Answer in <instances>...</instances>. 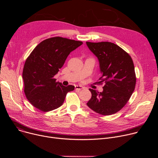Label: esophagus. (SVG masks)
I'll return each instance as SVG.
<instances>
[{
	"label": "esophagus",
	"mask_w": 158,
	"mask_h": 158,
	"mask_svg": "<svg viewBox=\"0 0 158 158\" xmlns=\"http://www.w3.org/2000/svg\"><path fill=\"white\" fill-rule=\"evenodd\" d=\"M75 88H76V89H78V90H81V89H84V87H82V86H81V85H76Z\"/></svg>",
	"instance_id": "1"
}]
</instances>
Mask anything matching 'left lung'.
Here are the masks:
<instances>
[{
	"instance_id": "obj_1",
	"label": "left lung",
	"mask_w": 158,
	"mask_h": 158,
	"mask_svg": "<svg viewBox=\"0 0 158 158\" xmlns=\"http://www.w3.org/2000/svg\"><path fill=\"white\" fill-rule=\"evenodd\" d=\"M86 44L99 62L102 75L99 84H105L102 93L89 89L92 97L87 105L102 115L115 114L127 104L136 86L132 59L114 43L86 42Z\"/></svg>"
}]
</instances>
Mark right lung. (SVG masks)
<instances>
[{
	"label": "right lung",
	"mask_w": 158,
	"mask_h": 158,
	"mask_svg": "<svg viewBox=\"0 0 158 158\" xmlns=\"http://www.w3.org/2000/svg\"><path fill=\"white\" fill-rule=\"evenodd\" d=\"M82 42L54 37L42 41L27 58L22 72L24 93L37 109L48 112L63 104L67 93L74 86H64L54 76L63 66L67 56Z\"/></svg>",
	"instance_id": "obj_1"
}]
</instances>
